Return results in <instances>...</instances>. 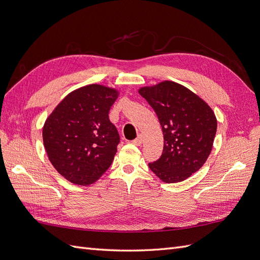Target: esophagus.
Wrapping results in <instances>:
<instances>
[{
  "instance_id": "1",
  "label": "esophagus",
  "mask_w": 260,
  "mask_h": 260,
  "mask_svg": "<svg viewBox=\"0 0 260 260\" xmlns=\"http://www.w3.org/2000/svg\"><path fill=\"white\" fill-rule=\"evenodd\" d=\"M132 143H133V144H135V145H137V146H140L141 144H142V137H141V136H139L138 138H136L135 140H133V141H132Z\"/></svg>"
}]
</instances>
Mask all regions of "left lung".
I'll list each match as a JSON object with an SVG mask.
<instances>
[{
    "label": "left lung",
    "instance_id": "left-lung-1",
    "mask_svg": "<svg viewBox=\"0 0 260 260\" xmlns=\"http://www.w3.org/2000/svg\"><path fill=\"white\" fill-rule=\"evenodd\" d=\"M139 93L154 109L164 133L162 154L148 167L164 182L175 183L198 171L211 152L217 119L192 91L172 81L145 86Z\"/></svg>",
    "mask_w": 260,
    "mask_h": 260
}]
</instances>
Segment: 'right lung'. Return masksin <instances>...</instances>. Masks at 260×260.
Here are the masks:
<instances>
[{"label":"right lung","instance_id":"obj_1","mask_svg":"<svg viewBox=\"0 0 260 260\" xmlns=\"http://www.w3.org/2000/svg\"><path fill=\"white\" fill-rule=\"evenodd\" d=\"M117 96L114 89L86 85L69 93L46 119L42 133L46 154L72 183L95 182L112 165L120 137L108 113Z\"/></svg>","mask_w":260,"mask_h":260}]
</instances>
